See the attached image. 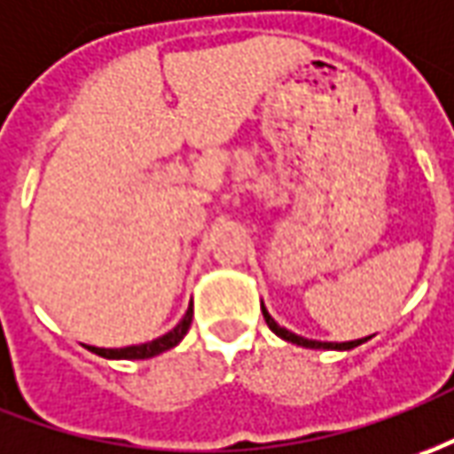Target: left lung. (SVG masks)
<instances>
[{
	"label": "left lung",
	"instance_id": "8db88e82",
	"mask_svg": "<svg viewBox=\"0 0 454 454\" xmlns=\"http://www.w3.org/2000/svg\"><path fill=\"white\" fill-rule=\"evenodd\" d=\"M261 310H263V317H266L268 328L276 333L278 338H283V340H288V343H295V345H303V348H316V350H353V348H357L360 343H365L368 338H360V340H348V343H320V340H308V338H303V335H295V333L286 331V328H280L278 323L270 317V313H268L266 308H263V303H261Z\"/></svg>",
	"mask_w": 454,
	"mask_h": 454
}]
</instances>
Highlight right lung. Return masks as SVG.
<instances>
[{
	"label": "right lung",
	"instance_id": "add662e5",
	"mask_svg": "<svg viewBox=\"0 0 454 454\" xmlns=\"http://www.w3.org/2000/svg\"><path fill=\"white\" fill-rule=\"evenodd\" d=\"M191 320H193V303L188 305L186 316L178 320V325H176L174 331H168L161 338L151 340V343L129 345V348H94V345H89V350L101 357H109V360H146V357L166 353V350H171V348L181 343L188 328H191Z\"/></svg>",
	"mask_w": 454,
	"mask_h": 454
}]
</instances>
